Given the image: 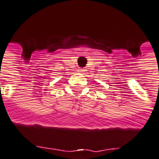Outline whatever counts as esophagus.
Segmentation results:
<instances>
[{
	"label": "esophagus",
	"mask_w": 159,
	"mask_h": 159,
	"mask_svg": "<svg viewBox=\"0 0 159 159\" xmlns=\"http://www.w3.org/2000/svg\"><path fill=\"white\" fill-rule=\"evenodd\" d=\"M79 71L80 72H84V71H85V69H84V68H80Z\"/></svg>",
	"instance_id": "esophagus-1"
}]
</instances>
